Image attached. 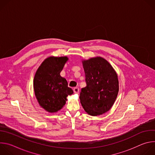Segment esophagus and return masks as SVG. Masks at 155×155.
Wrapping results in <instances>:
<instances>
[{
    "instance_id": "34e87169",
    "label": "esophagus",
    "mask_w": 155,
    "mask_h": 155,
    "mask_svg": "<svg viewBox=\"0 0 155 155\" xmlns=\"http://www.w3.org/2000/svg\"><path fill=\"white\" fill-rule=\"evenodd\" d=\"M74 93H75V94H78L79 92H80L79 88H78V87H74Z\"/></svg>"
}]
</instances>
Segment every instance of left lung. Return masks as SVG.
Returning <instances> with one entry per match:
<instances>
[{
  "label": "left lung",
  "mask_w": 155,
  "mask_h": 155,
  "mask_svg": "<svg viewBox=\"0 0 155 155\" xmlns=\"http://www.w3.org/2000/svg\"><path fill=\"white\" fill-rule=\"evenodd\" d=\"M86 86L81 89L80 102L90 115H100L111 108L117 97V75L105 59L101 57L83 61Z\"/></svg>",
  "instance_id": "obj_1"
}]
</instances>
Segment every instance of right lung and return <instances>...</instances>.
Returning <instances> with one entry per match:
<instances>
[{"label":"right lung","mask_w":155,"mask_h":155,"mask_svg":"<svg viewBox=\"0 0 155 155\" xmlns=\"http://www.w3.org/2000/svg\"><path fill=\"white\" fill-rule=\"evenodd\" d=\"M67 57H49L44 61L34 79V89L40 105L53 113L61 110L67 96L74 93L68 83L60 75Z\"/></svg>","instance_id":"1"}]
</instances>
